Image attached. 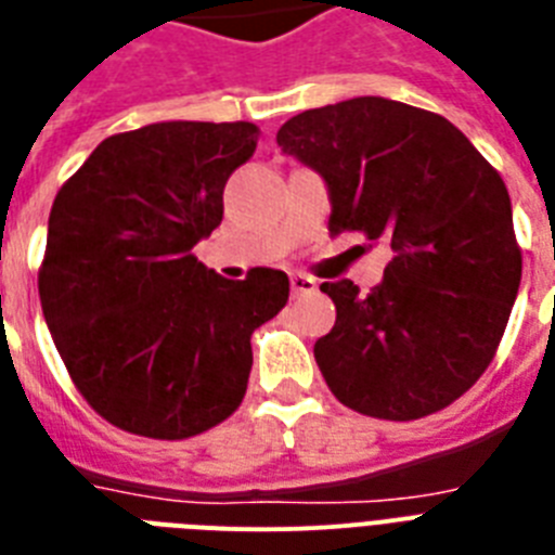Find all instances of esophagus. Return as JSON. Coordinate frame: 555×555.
<instances>
[{
	"label": "esophagus",
	"instance_id": "esophagus-1",
	"mask_svg": "<svg viewBox=\"0 0 555 555\" xmlns=\"http://www.w3.org/2000/svg\"><path fill=\"white\" fill-rule=\"evenodd\" d=\"M289 283H292V295H295V298L318 292V281H314V278H309V274H292Z\"/></svg>",
	"mask_w": 555,
	"mask_h": 555
}]
</instances>
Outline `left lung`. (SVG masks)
I'll list each match as a JSON object with an SVG mask.
<instances>
[{"instance_id": "1", "label": "left lung", "mask_w": 555, "mask_h": 555, "mask_svg": "<svg viewBox=\"0 0 555 555\" xmlns=\"http://www.w3.org/2000/svg\"><path fill=\"white\" fill-rule=\"evenodd\" d=\"M278 145L330 185V234L396 251L370 295L321 283L338 309L314 344L332 396L384 421L450 406L495 358L521 283L502 175L450 119L384 96L304 111Z\"/></svg>"}]
</instances>
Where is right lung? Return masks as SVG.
<instances>
[{"mask_svg": "<svg viewBox=\"0 0 555 555\" xmlns=\"http://www.w3.org/2000/svg\"><path fill=\"white\" fill-rule=\"evenodd\" d=\"M257 137L255 122H154L102 140L56 192L39 300L74 387L114 427L183 441L246 396L251 332L286 306L289 278L225 281L192 249Z\"/></svg>", "mask_w": 555, "mask_h": 555, "instance_id": "add662e5", "label": "right lung"}]
</instances>
